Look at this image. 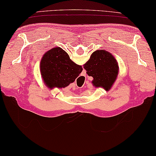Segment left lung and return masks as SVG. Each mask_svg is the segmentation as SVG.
<instances>
[{
	"instance_id": "8db88e82",
	"label": "left lung",
	"mask_w": 156,
	"mask_h": 156,
	"mask_svg": "<svg viewBox=\"0 0 156 156\" xmlns=\"http://www.w3.org/2000/svg\"><path fill=\"white\" fill-rule=\"evenodd\" d=\"M96 87H103L109 90L115 81L118 74V65L115 58L109 52L97 50L91 54L90 59L83 65Z\"/></svg>"
}]
</instances>
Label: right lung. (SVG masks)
Returning <instances> with one entry per match:
<instances>
[{
  "label": "right lung",
  "mask_w": 156,
  "mask_h": 156,
  "mask_svg": "<svg viewBox=\"0 0 156 156\" xmlns=\"http://www.w3.org/2000/svg\"><path fill=\"white\" fill-rule=\"evenodd\" d=\"M83 70L82 66L72 61L68 54L60 47L51 49L41 61V75L49 88H65Z\"/></svg>",
  "instance_id": "obj_1"
}]
</instances>
